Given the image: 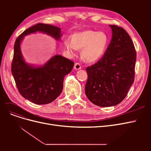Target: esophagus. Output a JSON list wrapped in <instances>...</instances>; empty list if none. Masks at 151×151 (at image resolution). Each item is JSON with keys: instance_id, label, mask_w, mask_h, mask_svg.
<instances>
[{"instance_id": "34e87169", "label": "esophagus", "mask_w": 151, "mask_h": 151, "mask_svg": "<svg viewBox=\"0 0 151 151\" xmlns=\"http://www.w3.org/2000/svg\"><path fill=\"white\" fill-rule=\"evenodd\" d=\"M74 68L76 70H78L81 69V66L79 63H76L75 65H74Z\"/></svg>"}]
</instances>
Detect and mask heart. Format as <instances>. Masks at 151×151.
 <instances>
[{
  "label": "heart",
  "instance_id": "b5f03b06",
  "mask_svg": "<svg viewBox=\"0 0 151 151\" xmlns=\"http://www.w3.org/2000/svg\"><path fill=\"white\" fill-rule=\"evenodd\" d=\"M109 38L104 32L86 30L72 35L71 40L63 41V47L71 55L81 50V57L87 63H94L100 60L106 52Z\"/></svg>",
  "mask_w": 151,
  "mask_h": 151
}]
</instances>
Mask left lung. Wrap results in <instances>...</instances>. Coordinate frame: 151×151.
I'll list each match as a JSON object with an SVG mask.
<instances>
[{"mask_svg": "<svg viewBox=\"0 0 151 151\" xmlns=\"http://www.w3.org/2000/svg\"><path fill=\"white\" fill-rule=\"evenodd\" d=\"M112 38L103 57L86 68L85 93L97 106L109 107L121 103L134 81L136 52L129 35L122 28L109 25Z\"/></svg>", "mask_w": 151, "mask_h": 151, "instance_id": "left-lung-1", "label": "left lung"}]
</instances>
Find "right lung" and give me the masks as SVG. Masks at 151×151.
<instances>
[{
  "instance_id": "right-lung-1",
  "label": "right lung",
  "mask_w": 151,
  "mask_h": 151,
  "mask_svg": "<svg viewBox=\"0 0 151 151\" xmlns=\"http://www.w3.org/2000/svg\"><path fill=\"white\" fill-rule=\"evenodd\" d=\"M37 32L47 34L57 42L62 36L60 28L43 23L25 30L15 42L11 72L22 97L35 104H46L61 94L64 77L72 71L74 63L60 55L52 57L43 65L26 62L21 53V43L25 36Z\"/></svg>"
}]
</instances>
